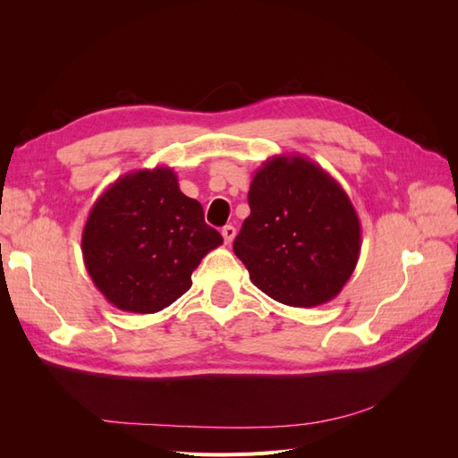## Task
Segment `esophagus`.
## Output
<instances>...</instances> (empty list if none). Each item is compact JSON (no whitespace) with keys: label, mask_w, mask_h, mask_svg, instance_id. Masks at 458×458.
Returning <instances> with one entry per match:
<instances>
[{"label":"esophagus","mask_w":458,"mask_h":458,"mask_svg":"<svg viewBox=\"0 0 458 458\" xmlns=\"http://www.w3.org/2000/svg\"><path fill=\"white\" fill-rule=\"evenodd\" d=\"M221 234H224V241L227 244H231L233 239H234V234H237V229H234L233 225H225L224 229H221Z\"/></svg>","instance_id":"34e87169"}]
</instances>
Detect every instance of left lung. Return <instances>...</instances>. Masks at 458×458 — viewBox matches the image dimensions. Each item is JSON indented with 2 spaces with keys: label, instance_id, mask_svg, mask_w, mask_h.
<instances>
[{
  "label": "left lung",
  "instance_id": "1",
  "mask_svg": "<svg viewBox=\"0 0 458 458\" xmlns=\"http://www.w3.org/2000/svg\"><path fill=\"white\" fill-rule=\"evenodd\" d=\"M248 204L233 250L261 293L293 308L336 298L361 252V224L336 179L306 157L279 155L254 174Z\"/></svg>",
  "mask_w": 458,
  "mask_h": 458
}]
</instances>
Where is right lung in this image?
<instances>
[{"mask_svg": "<svg viewBox=\"0 0 458 458\" xmlns=\"http://www.w3.org/2000/svg\"><path fill=\"white\" fill-rule=\"evenodd\" d=\"M224 239L206 225L168 165L118 177L95 200L81 254L97 290L114 308L157 313L191 288L200 259Z\"/></svg>", "mask_w": 458, "mask_h": 458, "instance_id": "right-lung-1", "label": "right lung"}]
</instances>
